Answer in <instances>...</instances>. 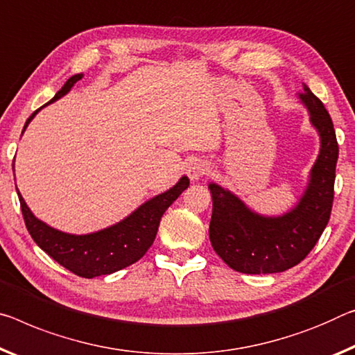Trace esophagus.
Segmentation results:
<instances>
[{"label":"esophagus","mask_w":355,"mask_h":355,"mask_svg":"<svg viewBox=\"0 0 355 355\" xmlns=\"http://www.w3.org/2000/svg\"><path fill=\"white\" fill-rule=\"evenodd\" d=\"M210 173V167L205 166L204 162H193L188 167V177L191 182H199L202 177H205Z\"/></svg>","instance_id":"esophagus-1"}]
</instances>
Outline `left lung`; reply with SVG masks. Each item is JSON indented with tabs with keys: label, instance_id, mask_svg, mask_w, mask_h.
<instances>
[{
	"label": "left lung",
	"instance_id": "obj_1",
	"mask_svg": "<svg viewBox=\"0 0 355 355\" xmlns=\"http://www.w3.org/2000/svg\"><path fill=\"white\" fill-rule=\"evenodd\" d=\"M299 98L318 129L320 151L299 204L281 216L251 211L237 196L216 183L208 184L213 198L210 241L216 254L235 272L279 273L300 263L327 226L334 205L335 168L338 161L334 123L320 99L306 85Z\"/></svg>",
	"mask_w": 355,
	"mask_h": 355
}]
</instances>
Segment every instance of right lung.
I'll return each mask as SVG.
<instances>
[{
	"label": "right lung",
	"mask_w": 355,
	"mask_h": 355,
	"mask_svg": "<svg viewBox=\"0 0 355 355\" xmlns=\"http://www.w3.org/2000/svg\"><path fill=\"white\" fill-rule=\"evenodd\" d=\"M82 77L83 74H76L67 78L63 88L55 94L50 103L64 96ZM39 110L28 118L25 128ZM188 187L189 178L182 177L175 187L147 200L123 221L87 235L64 234L39 221L26 207L19 191L17 194H19L21 215H24L28 232L39 248L46 251L60 266H63L77 277L94 278L118 272V270L137 262L153 245L164 211Z\"/></svg>",
	"instance_id": "add662e5"
}]
</instances>
